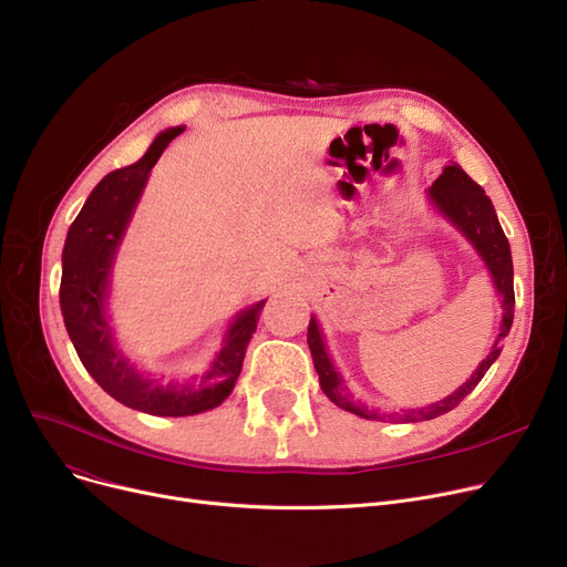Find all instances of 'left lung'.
<instances>
[{"label":"left lung","instance_id":"1","mask_svg":"<svg viewBox=\"0 0 567 567\" xmlns=\"http://www.w3.org/2000/svg\"><path fill=\"white\" fill-rule=\"evenodd\" d=\"M430 199L439 208V212L449 218L466 238L473 244V248L481 252L485 266L489 268V274L494 278L496 291L503 299V321H501V333L496 338V344L492 347L487 359L478 365L471 374L466 383H462L460 389L443 398L436 404L421 406L413 411H402V413H381L372 406H368L361 400H353L347 383L342 381L340 372L333 368V361L329 351H326L323 336L319 331V323L312 317L308 326V344L312 353V363L319 374L321 391L326 393L333 404L340 409L361 415V419L368 421H395V423H415V421H432L436 415L455 409L473 389L481 383L485 372L492 368V363L498 359L501 347L498 340L511 333L513 317H515V289H513V257H511V244L505 238L501 223L496 218V212L492 206V199L485 195V190L473 182V178L457 165H445L441 176L432 184L430 188Z\"/></svg>","mask_w":567,"mask_h":567}]
</instances>
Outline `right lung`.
Segmentation results:
<instances>
[{"label":"right lung","instance_id":"1","mask_svg":"<svg viewBox=\"0 0 567 567\" xmlns=\"http://www.w3.org/2000/svg\"><path fill=\"white\" fill-rule=\"evenodd\" d=\"M184 131V126L163 131L137 163L103 176L69 229L62 252V285H59V306L66 331L86 372L116 402L172 419L214 409L231 393L266 303L259 301L238 312L212 368L202 379L182 385H163L140 374L114 344L105 317L114 252L133 218L148 172L158 163L165 146Z\"/></svg>","mask_w":567,"mask_h":567}]
</instances>
